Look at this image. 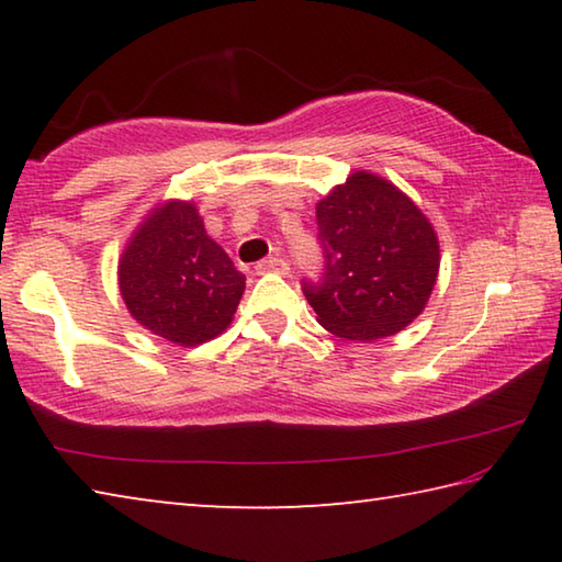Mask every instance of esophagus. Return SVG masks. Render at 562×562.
Segmentation results:
<instances>
[{
  "mask_svg": "<svg viewBox=\"0 0 562 562\" xmlns=\"http://www.w3.org/2000/svg\"><path fill=\"white\" fill-rule=\"evenodd\" d=\"M288 270H290L288 262H284L282 258H265V260H260L258 265H255V272H258V274H265V272L284 274Z\"/></svg>",
  "mask_w": 562,
  "mask_h": 562,
  "instance_id": "34e87169",
  "label": "esophagus"
}]
</instances>
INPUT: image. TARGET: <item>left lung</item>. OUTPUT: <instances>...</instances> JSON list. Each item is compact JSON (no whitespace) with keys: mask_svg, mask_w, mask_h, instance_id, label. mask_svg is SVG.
<instances>
[{"mask_svg":"<svg viewBox=\"0 0 562 562\" xmlns=\"http://www.w3.org/2000/svg\"><path fill=\"white\" fill-rule=\"evenodd\" d=\"M325 278L304 282L317 322L351 341H376L422 315L439 278L441 250L429 217L404 190L355 170L317 203Z\"/></svg>","mask_w":562,"mask_h":562,"instance_id":"obj_1","label":"left lung"}]
</instances>
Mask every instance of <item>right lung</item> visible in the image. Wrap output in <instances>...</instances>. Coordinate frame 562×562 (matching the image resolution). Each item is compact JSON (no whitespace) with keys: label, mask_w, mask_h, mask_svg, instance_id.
<instances>
[{"label":"right lung","mask_w":562,"mask_h":562,"mask_svg":"<svg viewBox=\"0 0 562 562\" xmlns=\"http://www.w3.org/2000/svg\"><path fill=\"white\" fill-rule=\"evenodd\" d=\"M119 290L140 327L198 347L231 327L245 274L205 233L193 201H164L123 247Z\"/></svg>","instance_id":"add662e5"}]
</instances>
